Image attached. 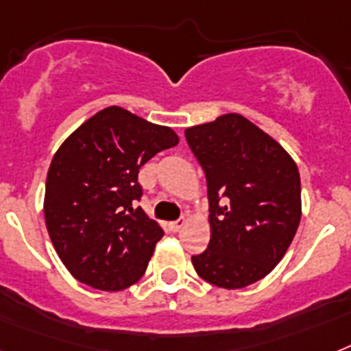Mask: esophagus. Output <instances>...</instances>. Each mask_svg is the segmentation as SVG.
I'll use <instances>...</instances> for the list:
<instances>
[{
  "instance_id": "34e87169",
  "label": "esophagus",
  "mask_w": 351,
  "mask_h": 351,
  "mask_svg": "<svg viewBox=\"0 0 351 351\" xmlns=\"http://www.w3.org/2000/svg\"><path fill=\"white\" fill-rule=\"evenodd\" d=\"M184 225H185V219L184 217H182V219H176V221H171L169 223V228L173 232H180L182 228H184Z\"/></svg>"
}]
</instances>
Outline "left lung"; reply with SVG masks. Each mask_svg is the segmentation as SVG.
Returning <instances> with one entry per match:
<instances>
[{
  "label": "left lung",
  "mask_w": 351,
  "mask_h": 351,
  "mask_svg": "<svg viewBox=\"0 0 351 351\" xmlns=\"http://www.w3.org/2000/svg\"><path fill=\"white\" fill-rule=\"evenodd\" d=\"M185 139L205 171L210 210V243L193 257L194 269L223 289L255 284L282 261L298 230V166L241 114L191 126Z\"/></svg>",
  "instance_id": "obj_1"
}]
</instances>
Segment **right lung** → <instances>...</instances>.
I'll return each instance as SVG.
<instances>
[{
	"label": "right lung",
	"instance_id": "right-lung-1",
	"mask_svg": "<svg viewBox=\"0 0 351 351\" xmlns=\"http://www.w3.org/2000/svg\"><path fill=\"white\" fill-rule=\"evenodd\" d=\"M178 144L169 126L121 107L94 114L62 143L48 169L44 219L69 273L94 289L121 291L139 280L164 235L141 207L139 169Z\"/></svg>",
	"mask_w": 351,
	"mask_h": 351
}]
</instances>
